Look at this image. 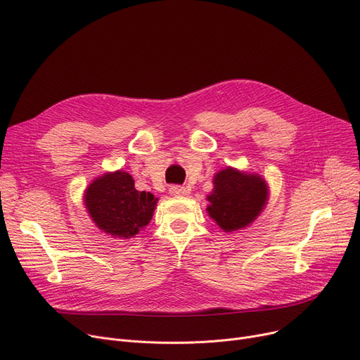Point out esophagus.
Returning a JSON list of instances; mask_svg holds the SVG:
<instances>
[{
    "instance_id": "34e87169",
    "label": "esophagus",
    "mask_w": 360,
    "mask_h": 360,
    "mask_svg": "<svg viewBox=\"0 0 360 360\" xmlns=\"http://www.w3.org/2000/svg\"><path fill=\"white\" fill-rule=\"evenodd\" d=\"M169 193L170 195H175V197H182V195H186L188 190L185 186H181V185H172L169 188Z\"/></svg>"
}]
</instances>
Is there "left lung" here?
Listing matches in <instances>:
<instances>
[{
	"label": "left lung",
	"instance_id": "left-lung-1",
	"mask_svg": "<svg viewBox=\"0 0 360 360\" xmlns=\"http://www.w3.org/2000/svg\"><path fill=\"white\" fill-rule=\"evenodd\" d=\"M207 212L224 232L239 231L255 220L267 200V185L258 175L228 167L214 176Z\"/></svg>",
	"mask_w": 360,
	"mask_h": 360
}]
</instances>
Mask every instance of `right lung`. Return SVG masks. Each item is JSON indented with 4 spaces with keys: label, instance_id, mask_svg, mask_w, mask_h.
I'll list each match as a JSON object with an SVG mask.
<instances>
[{
    "label": "right lung",
    "instance_id": "add662e5",
    "mask_svg": "<svg viewBox=\"0 0 360 360\" xmlns=\"http://www.w3.org/2000/svg\"><path fill=\"white\" fill-rule=\"evenodd\" d=\"M86 207L93 221L113 238H134L148 224L158 198L137 191L127 172H113L93 181L86 191Z\"/></svg>",
    "mask_w": 360,
    "mask_h": 360
}]
</instances>
